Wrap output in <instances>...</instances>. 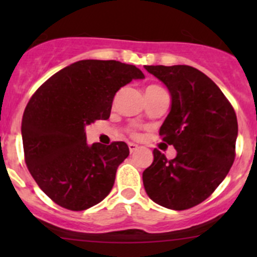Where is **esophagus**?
Segmentation results:
<instances>
[{
	"label": "esophagus",
	"instance_id": "34e87169",
	"mask_svg": "<svg viewBox=\"0 0 257 257\" xmlns=\"http://www.w3.org/2000/svg\"><path fill=\"white\" fill-rule=\"evenodd\" d=\"M128 147H129V152H131V154H132V153L137 152V150L139 149L138 145L134 144V143H129V144H128Z\"/></svg>",
	"mask_w": 257,
	"mask_h": 257
}]
</instances>
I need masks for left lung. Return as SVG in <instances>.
I'll return each mask as SVG.
<instances>
[{
  "label": "left lung",
  "instance_id": "8db88e82",
  "mask_svg": "<svg viewBox=\"0 0 257 257\" xmlns=\"http://www.w3.org/2000/svg\"><path fill=\"white\" fill-rule=\"evenodd\" d=\"M170 94V112L160 138L177 149L168 160L154 149L143 172L148 196L158 205L185 210L212 194L235 159L237 119L234 108L206 74L190 66H144Z\"/></svg>",
  "mask_w": 257,
  "mask_h": 257
}]
</instances>
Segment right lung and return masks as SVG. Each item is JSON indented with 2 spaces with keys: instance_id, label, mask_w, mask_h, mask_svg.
Instances as JSON below:
<instances>
[{
  "instance_id": "add662e5",
  "label": "right lung",
  "mask_w": 257,
  "mask_h": 257,
  "mask_svg": "<svg viewBox=\"0 0 257 257\" xmlns=\"http://www.w3.org/2000/svg\"><path fill=\"white\" fill-rule=\"evenodd\" d=\"M143 78L133 64L84 59L57 72L32 95L21 126L26 164L54 203L80 211L110 193L129 148L124 142L89 145L85 126L109 118L115 93Z\"/></svg>"
}]
</instances>
